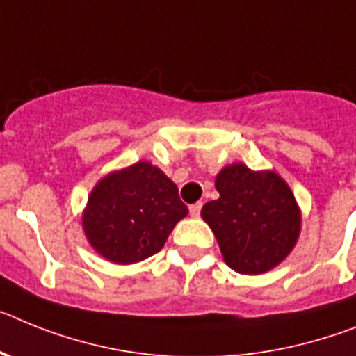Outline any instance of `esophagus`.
I'll use <instances>...</instances> for the list:
<instances>
[{"label": "esophagus", "mask_w": 356, "mask_h": 356, "mask_svg": "<svg viewBox=\"0 0 356 356\" xmlns=\"http://www.w3.org/2000/svg\"><path fill=\"white\" fill-rule=\"evenodd\" d=\"M200 209H202V204H200V202L191 204V206H190V215L195 216V218H199V216H200Z\"/></svg>", "instance_id": "esophagus-1"}]
</instances>
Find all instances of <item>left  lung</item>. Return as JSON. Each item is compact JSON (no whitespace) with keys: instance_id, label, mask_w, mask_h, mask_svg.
<instances>
[{"instance_id":"left-lung-1","label":"left lung","mask_w":356,"mask_h":356,"mask_svg":"<svg viewBox=\"0 0 356 356\" xmlns=\"http://www.w3.org/2000/svg\"><path fill=\"white\" fill-rule=\"evenodd\" d=\"M220 197L202 206L224 261L240 274H261L280 265L301 231L293 193L276 172H252L242 163L225 166L215 179Z\"/></svg>"}]
</instances>
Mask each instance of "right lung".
<instances>
[{"instance_id": "right-lung-1", "label": "right lung", "mask_w": 356, "mask_h": 356, "mask_svg": "<svg viewBox=\"0 0 356 356\" xmlns=\"http://www.w3.org/2000/svg\"><path fill=\"white\" fill-rule=\"evenodd\" d=\"M186 215L174 182L148 161H138L92 188L82 225L98 254L129 265L159 252Z\"/></svg>"}]
</instances>
